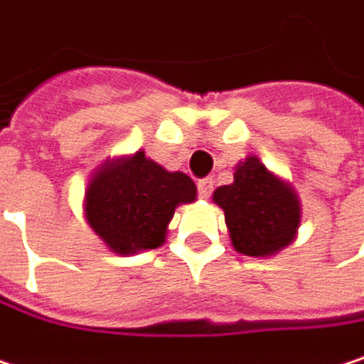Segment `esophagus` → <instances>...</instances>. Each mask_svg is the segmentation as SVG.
I'll use <instances>...</instances> for the list:
<instances>
[{"instance_id": "1", "label": "esophagus", "mask_w": 364, "mask_h": 364, "mask_svg": "<svg viewBox=\"0 0 364 364\" xmlns=\"http://www.w3.org/2000/svg\"><path fill=\"white\" fill-rule=\"evenodd\" d=\"M199 197L201 199H210L212 191H214V180L212 178H205V180H199Z\"/></svg>"}]
</instances>
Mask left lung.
Returning a JSON list of instances; mask_svg holds the SVG:
<instances>
[{
  "label": "left lung",
  "instance_id": "left-lung-1",
  "mask_svg": "<svg viewBox=\"0 0 364 364\" xmlns=\"http://www.w3.org/2000/svg\"><path fill=\"white\" fill-rule=\"evenodd\" d=\"M212 201L223 208L231 244L240 255L267 259L296 240L301 199L255 154L235 165L233 182L218 186Z\"/></svg>",
  "mask_w": 364,
  "mask_h": 364
}]
</instances>
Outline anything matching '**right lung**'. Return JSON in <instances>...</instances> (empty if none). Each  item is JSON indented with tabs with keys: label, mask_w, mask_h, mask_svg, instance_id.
<instances>
[{
	"label": "right lung",
	"mask_w": 364,
	"mask_h": 364,
	"mask_svg": "<svg viewBox=\"0 0 364 364\" xmlns=\"http://www.w3.org/2000/svg\"><path fill=\"white\" fill-rule=\"evenodd\" d=\"M197 199L195 182L182 171H167L144 150L107 159L85 188L82 212L109 252L129 257L161 248L176 208Z\"/></svg>",
	"instance_id": "obj_1"
}]
</instances>
